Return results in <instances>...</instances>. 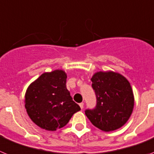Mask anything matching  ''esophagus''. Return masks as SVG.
I'll list each match as a JSON object with an SVG mask.
<instances>
[{
	"label": "esophagus",
	"mask_w": 154,
	"mask_h": 154,
	"mask_svg": "<svg viewBox=\"0 0 154 154\" xmlns=\"http://www.w3.org/2000/svg\"><path fill=\"white\" fill-rule=\"evenodd\" d=\"M79 105H80V107H81V109H84V103H83V102L80 103V104H79Z\"/></svg>",
	"instance_id": "obj_1"
}]
</instances>
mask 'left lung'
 Returning <instances> with one entry per match:
<instances>
[{"mask_svg":"<svg viewBox=\"0 0 154 154\" xmlns=\"http://www.w3.org/2000/svg\"><path fill=\"white\" fill-rule=\"evenodd\" d=\"M96 95V106L86 109L92 124L105 132L119 129L133 112L134 97L126 78L115 72H97L91 79Z\"/></svg>","mask_w":154,"mask_h":154,"instance_id":"1","label":"left lung"}]
</instances>
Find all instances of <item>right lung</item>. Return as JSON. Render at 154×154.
Masks as SVG:
<instances>
[{
	"label": "right lung",
	"instance_id": "right-lung-1",
	"mask_svg": "<svg viewBox=\"0 0 154 154\" xmlns=\"http://www.w3.org/2000/svg\"><path fill=\"white\" fill-rule=\"evenodd\" d=\"M66 74L61 69L44 73L25 93V109L34 123L55 131L65 126L81 108L66 89Z\"/></svg>",
	"mask_w": 154,
	"mask_h": 154
}]
</instances>
